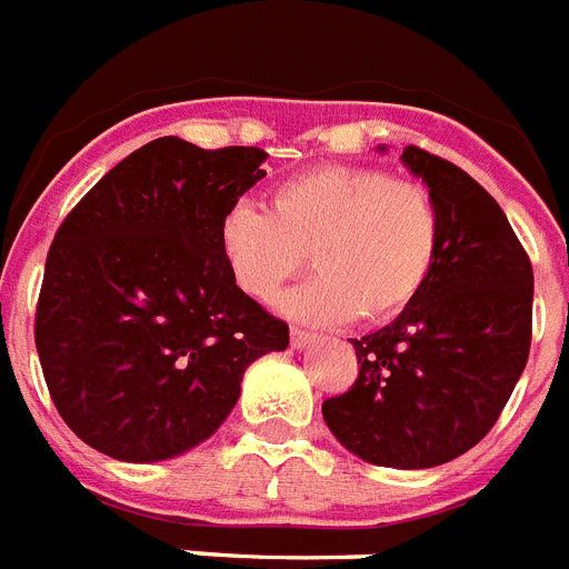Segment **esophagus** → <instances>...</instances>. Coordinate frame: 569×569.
I'll return each instance as SVG.
<instances>
[{"instance_id":"34e87169","label":"esophagus","mask_w":569,"mask_h":569,"mask_svg":"<svg viewBox=\"0 0 569 569\" xmlns=\"http://www.w3.org/2000/svg\"><path fill=\"white\" fill-rule=\"evenodd\" d=\"M310 342H317V337H313V333H308V331H293V333H290V345H293L296 351H302V348H308Z\"/></svg>"}]
</instances>
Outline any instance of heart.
<instances>
[{
	"label": "heart",
	"mask_w": 569,
	"mask_h": 569,
	"mask_svg": "<svg viewBox=\"0 0 569 569\" xmlns=\"http://www.w3.org/2000/svg\"><path fill=\"white\" fill-rule=\"evenodd\" d=\"M221 252L250 299L273 305L310 261L319 273L284 299L299 322L397 317L423 293L443 224L426 187L386 169L317 167L279 183L270 212L238 201L221 218Z\"/></svg>",
	"instance_id": "1"
}]
</instances>
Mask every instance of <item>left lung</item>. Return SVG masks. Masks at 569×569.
I'll use <instances>...</instances> for the list:
<instances>
[{
  "label": "left lung",
  "mask_w": 569,
  "mask_h": 569,
  "mask_svg": "<svg viewBox=\"0 0 569 569\" xmlns=\"http://www.w3.org/2000/svg\"><path fill=\"white\" fill-rule=\"evenodd\" d=\"M400 160L440 210L437 267L395 322L351 339L359 377L322 402V417L366 463L431 469L487 437L527 366L532 264L501 207L463 169L417 146Z\"/></svg>",
  "instance_id": "left-lung-1"
}]
</instances>
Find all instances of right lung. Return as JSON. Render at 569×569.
I'll return each mask as SVG.
<instances>
[{
    "instance_id": "right-lung-1",
    "label": "right lung",
    "mask_w": 569,
    "mask_h": 569,
    "mask_svg": "<svg viewBox=\"0 0 569 569\" xmlns=\"http://www.w3.org/2000/svg\"><path fill=\"white\" fill-rule=\"evenodd\" d=\"M264 158L158 138L53 236L37 353L53 406L91 449L126 463L196 449L236 409L247 368L288 348V325L238 288L218 236Z\"/></svg>"
}]
</instances>
